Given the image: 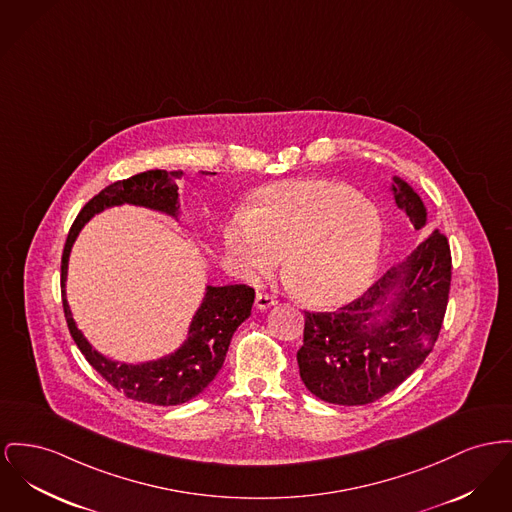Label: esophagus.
<instances>
[{
    "mask_svg": "<svg viewBox=\"0 0 512 512\" xmlns=\"http://www.w3.org/2000/svg\"><path fill=\"white\" fill-rule=\"evenodd\" d=\"M276 303V300L269 296V294H263V292H259L257 296H255V307L257 309H261V311H265V309H269Z\"/></svg>",
    "mask_w": 512,
    "mask_h": 512,
    "instance_id": "34e87169",
    "label": "esophagus"
}]
</instances>
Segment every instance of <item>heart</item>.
Instances as JSON below:
<instances>
[{
	"instance_id": "obj_1",
	"label": "heart",
	"mask_w": 512,
	"mask_h": 512,
	"mask_svg": "<svg viewBox=\"0 0 512 512\" xmlns=\"http://www.w3.org/2000/svg\"><path fill=\"white\" fill-rule=\"evenodd\" d=\"M224 247L247 282L284 269L303 300L334 307L369 286L383 247L377 207L352 187L329 180H296L263 189L251 211L224 226Z\"/></svg>"
}]
</instances>
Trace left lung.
I'll use <instances>...</instances> for the list:
<instances>
[{
  "instance_id": "obj_1",
  "label": "left lung",
  "mask_w": 512,
  "mask_h": 512,
  "mask_svg": "<svg viewBox=\"0 0 512 512\" xmlns=\"http://www.w3.org/2000/svg\"><path fill=\"white\" fill-rule=\"evenodd\" d=\"M392 195L416 230L427 224L420 195L398 176ZM451 247L435 230L361 298L334 313L305 311L300 377L317 398L361 406L404 383L435 346L451 290Z\"/></svg>"
}]
</instances>
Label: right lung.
<instances>
[{
	"mask_svg": "<svg viewBox=\"0 0 512 512\" xmlns=\"http://www.w3.org/2000/svg\"><path fill=\"white\" fill-rule=\"evenodd\" d=\"M205 174V172H203ZM181 170H149L127 180L116 181L102 189L96 197L77 214L61 255V298L63 313L69 332L79 346L81 354L92 367L106 379L116 391L131 400L154 404V406H176L183 404L205 391L220 371L230 340L241 323L251 315L255 290L245 284L207 286L193 321L189 325L187 338L180 348L160 360L143 363H120L108 360L96 352L91 342L77 329L69 303L65 298V280L69 253L83 226L94 214L120 207L135 205L151 211L180 218V193L178 180Z\"/></svg>",
	"mask_w": 512,
	"mask_h": 512,
	"instance_id": "right-lung-1",
	"label": "right lung"
}]
</instances>
